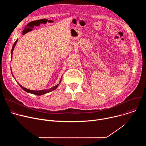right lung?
<instances>
[{
	"label": "right lung",
	"mask_w": 146,
	"mask_h": 146,
	"mask_svg": "<svg viewBox=\"0 0 146 146\" xmlns=\"http://www.w3.org/2000/svg\"><path fill=\"white\" fill-rule=\"evenodd\" d=\"M17 41H18V39H17L16 41H15V43H14V44H13V47H12V49H11V58H12V56H13V50H14V47H15V45H16V44H17ZM11 73H12L11 69ZM12 75H13V76L14 77L13 73H12ZM61 80H62V77H61V78H60V81H59V84H60V82H61ZM17 83L19 84V86H20V87L23 90H24L25 91H26V92H28V93L36 95H38V96L41 95H44V94H47V93H49V92H51V91H52L56 90V89L57 88V87H58L59 86V84H58L56 85L55 86H54V87H52V88H50V89H48V90H39V91H34V90H31L27 89V88H24V87H23L22 86H21L18 82H17Z\"/></svg>",
	"instance_id": "obj_1"
}]
</instances>
